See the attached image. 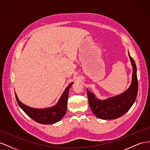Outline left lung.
Returning <instances> with one entry per match:
<instances>
[{
  "mask_svg": "<svg viewBox=\"0 0 150 150\" xmlns=\"http://www.w3.org/2000/svg\"><path fill=\"white\" fill-rule=\"evenodd\" d=\"M128 54L133 67V74L131 84L126 91L116 96L110 98L105 100H100L97 99L93 93L86 89L91 110L99 119L118 118L128 111L137 99L138 89L137 66L129 52Z\"/></svg>",
  "mask_w": 150,
  "mask_h": 150,
  "instance_id": "1",
  "label": "left lung"
}]
</instances>
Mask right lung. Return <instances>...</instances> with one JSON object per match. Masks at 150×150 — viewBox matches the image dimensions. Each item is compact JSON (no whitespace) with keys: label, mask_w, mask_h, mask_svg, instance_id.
<instances>
[{"label":"right lung","mask_w":150,"mask_h":150,"mask_svg":"<svg viewBox=\"0 0 150 150\" xmlns=\"http://www.w3.org/2000/svg\"><path fill=\"white\" fill-rule=\"evenodd\" d=\"M72 84L73 83H71L66 88L56 105L49 108L37 109L27 106L19 101L15 93L16 98L20 108L31 119L40 124H54L59 121L66 114L69 90Z\"/></svg>","instance_id":"add662e5"}]
</instances>
